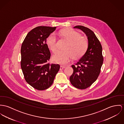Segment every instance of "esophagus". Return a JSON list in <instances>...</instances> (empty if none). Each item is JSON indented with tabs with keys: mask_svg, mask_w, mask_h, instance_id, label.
I'll use <instances>...</instances> for the list:
<instances>
[{
	"mask_svg": "<svg viewBox=\"0 0 124 124\" xmlns=\"http://www.w3.org/2000/svg\"><path fill=\"white\" fill-rule=\"evenodd\" d=\"M66 67L65 66H60V70H62V69H64Z\"/></svg>",
	"mask_w": 124,
	"mask_h": 124,
	"instance_id": "esophagus-1",
	"label": "esophagus"
}]
</instances>
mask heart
I'll use <instances>...</instances> for the list:
<instances>
[{
  "instance_id": "b5f03b06",
  "label": "heart",
  "mask_w": 124,
  "mask_h": 124,
  "mask_svg": "<svg viewBox=\"0 0 124 124\" xmlns=\"http://www.w3.org/2000/svg\"><path fill=\"white\" fill-rule=\"evenodd\" d=\"M62 37L67 40L66 49L57 50L53 55L54 61L60 64H65L72 58L82 57L85 53L88 44L85 39L73 30H66L58 32ZM46 43L48 48L55 52L57 49V38L55 34H50L46 39Z\"/></svg>"
}]
</instances>
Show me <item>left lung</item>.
Masks as SVG:
<instances>
[{
    "label": "left lung",
    "mask_w": 124,
    "mask_h": 124,
    "mask_svg": "<svg viewBox=\"0 0 124 124\" xmlns=\"http://www.w3.org/2000/svg\"><path fill=\"white\" fill-rule=\"evenodd\" d=\"M74 28L80 29L87 37L88 45L85 54L79 59L76 66L72 65L74 72L70 77L71 84L76 88L85 89L91 85L98 78L103 64L101 45L94 33L82 25Z\"/></svg>",
    "instance_id": "left-lung-1"
}]
</instances>
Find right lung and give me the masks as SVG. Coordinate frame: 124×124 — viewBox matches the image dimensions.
I'll list each match as a JSON object with an SVG mask.
<instances>
[{
    "instance_id": "obj_1",
    "label": "right lung",
    "mask_w": 124,
    "mask_h": 124,
    "mask_svg": "<svg viewBox=\"0 0 124 124\" xmlns=\"http://www.w3.org/2000/svg\"><path fill=\"white\" fill-rule=\"evenodd\" d=\"M56 27L38 26L33 29L21 46V67L26 82L36 90L49 88L58 72V64H50V52L46 43L48 36Z\"/></svg>"
}]
</instances>
